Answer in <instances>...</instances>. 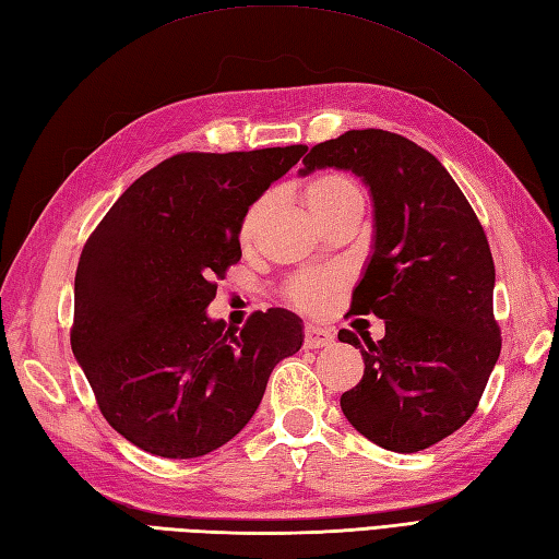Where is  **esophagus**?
<instances>
[{
  "mask_svg": "<svg viewBox=\"0 0 559 559\" xmlns=\"http://www.w3.org/2000/svg\"><path fill=\"white\" fill-rule=\"evenodd\" d=\"M333 343V333L329 329L314 326V323H307L305 326V345L307 347H326Z\"/></svg>",
  "mask_w": 559,
  "mask_h": 559,
  "instance_id": "1",
  "label": "esophagus"
}]
</instances>
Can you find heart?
<instances>
[{
	"label": "heart",
	"mask_w": 559,
	"mask_h": 559,
	"mask_svg": "<svg viewBox=\"0 0 559 559\" xmlns=\"http://www.w3.org/2000/svg\"><path fill=\"white\" fill-rule=\"evenodd\" d=\"M302 202L307 212L314 216L319 224H326L329 218L338 216L347 210H361L365 198L353 178L338 174V171H323L305 180L302 186ZM269 198H257L248 210H245L240 226H238V240L242 248H250L257 240L259 228H262L264 218L269 214ZM335 288L333 276H305L293 283L290 300L307 311H323L331 302V293Z\"/></svg>",
	"instance_id": "1"
}]
</instances>
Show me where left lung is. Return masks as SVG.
Here are the masks:
<instances>
[{"mask_svg":"<svg viewBox=\"0 0 559 559\" xmlns=\"http://www.w3.org/2000/svg\"><path fill=\"white\" fill-rule=\"evenodd\" d=\"M302 164L300 176L353 171L373 202L353 311L383 319L385 335H361V344L353 331L338 333L365 357L343 414L385 450H426L472 417L500 357L486 233L445 166L397 133L347 131L311 147Z\"/></svg>","mask_w":559,"mask_h":559,"instance_id":"left-lung-1","label":"left lung"}]
</instances>
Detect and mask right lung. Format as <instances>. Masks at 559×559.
Returning <instances> with one entry per match:
<instances>
[{"mask_svg": "<svg viewBox=\"0 0 559 559\" xmlns=\"http://www.w3.org/2000/svg\"><path fill=\"white\" fill-rule=\"evenodd\" d=\"M305 145L186 152L128 188L75 271L71 347L114 431L168 460L202 457L252 419L302 319L254 311L242 329L206 317L216 278L240 262L245 210Z\"/></svg>", "mask_w": 559, "mask_h": 559, "instance_id": "1", "label": "right lung"}]
</instances>
